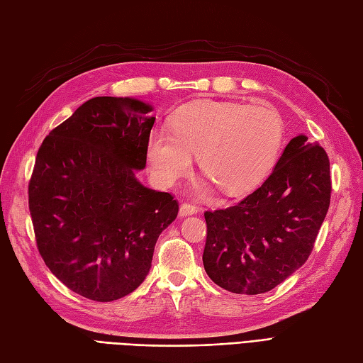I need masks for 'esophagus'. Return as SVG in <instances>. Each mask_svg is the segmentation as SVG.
I'll list each match as a JSON object with an SVG mask.
<instances>
[{"mask_svg": "<svg viewBox=\"0 0 363 363\" xmlns=\"http://www.w3.org/2000/svg\"><path fill=\"white\" fill-rule=\"evenodd\" d=\"M199 212V207L191 203H182L180 206V216H188V215H194Z\"/></svg>", "mask_w": 363, "mask_h": 363, "instance_id": "obj_1", "label": "esophagus"}]
</instances>
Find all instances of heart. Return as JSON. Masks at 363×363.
<instances>
[{"label": "heart", "mask_w": 363, "mask_h": 363, "mask_svg": "<svg viewBox=\"0 0 363 363\" xmlns=\"http://www.w3.org/2000/svg\"><path fill=\"white\" fill-rule=\"evenodd\" d=\"M172 131L151 133L148 160L156 180L172 184L199 155L200 169L227 195L259 184L283 145V123L268 106L200 101L172 119Z\"/></svg>", "instance_id": "b5f03b06"}]
</instances>
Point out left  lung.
I'll return each instance as SVG.
<instances>
[{"instance_id":"8db88e82","label":"left lung","mask_w":363,"mask_h":363,"mask_svg":"<svg viewBox=\"0 0 363 363\" xmlns=\"http://www.w3.org/2000/svg\"><path fill=\"white\" fill-rule=\"evenodd\" d=\"M330 194L325 150L304 135L291 139L260 188L235 206L204 213L207 276L233 294L279 286L309 259Z\"/></svg>"}]
</instances>
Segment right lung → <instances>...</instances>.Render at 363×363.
I'll use <instances>...</instances> for the list:
<instances>
[{
	"mask_svg": "<svg viewBox=\"0 0 363 363\" xmlns=\"http://www.w3.org/2000/svg\"><path fill=\"white\" fill-rule=\"evenodd\" d=\"M135 98L95 96L50 131L28 183L36 244L65 286L113 301L145 280L160 233L179 213L136 179L155 116Z\"/></svg>",
	"mask_w": 363,
	"mask_h": 363,
	"instance_id": "1",
	"label": "right lung"
}]
</instances>
